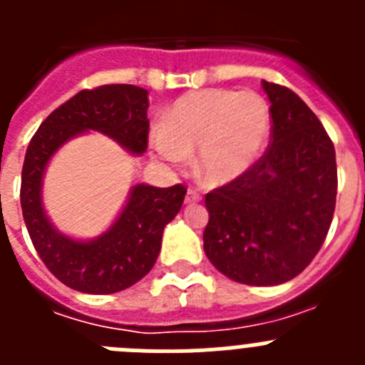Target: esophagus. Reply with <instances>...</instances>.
I'll return each mask as SVG.
<instances>
[{"label":"esophagus","mask_w":365,"mask_h":365,"mask_svg":"<svg viewBox=\"0 0 365 365\" xmlns=\"http://www.w3.org/2000/svg\"><path fill=\"white\" fill-rule=\"evenodd\" d=\"M201 193L197 192V190H188L186 192V197H185V202L186 205H195V202L201 201Z\"/></svg>","instance_id":"obj_1"}]
</instances>
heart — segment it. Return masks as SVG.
<instances>
[{"instance_id":"b5f03b06","label":"heart","mask_w":365,"mask_h":365,"mask_svg":"<svg viewBox=\"0 0 365 365\" xmlns=\"http://www.w3.org/2000/svg\"><path fill=\"white\" fill-rule=\"evenodd\" d=\"M272 130L267 100L254 91L201 89L182 95L151 133L155 153L180 166L197 151V173L206 185H225L259 160Z\"/></svg>"}]
</instances>
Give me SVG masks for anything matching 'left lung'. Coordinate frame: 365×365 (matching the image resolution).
<instances>
[{"label":"left lung","mask_w":365,"mask_h":365,"mask_svg":"<svg viewBox=\"0 0 365 365\" xmlns=\"http://www.w3.org/2000/svg\"><path fill=\"white\" fill-rule=\"evenodd\" d=\"M270 146L247 173L206 193L205 254L227 278L279 285L296 278L324 245L336 205L334 146L289 87L265 82Z\"/></svg>","instance_id":"left-lung-1"}]
</instances>
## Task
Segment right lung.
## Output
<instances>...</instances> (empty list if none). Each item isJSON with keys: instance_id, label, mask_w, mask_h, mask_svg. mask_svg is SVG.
I'll return each mask as SVG.
<instances>
[{"instance_id": "right-lung-1", "label": "right lung", "mask_w": 365, "mask_h": 365, "mask_svg": "<svg viewBox=\"0 0 365 365\" xmlns=\"http://www.w3.org/2000/svg\"><path fill=\"white\" fill-rule=\"evenodd\" d=\"M148 91L130 83L83 89L41 122L25 153L21 212L32 245L63 285L87 294L124 291L153 269L163 232L185 201L182 185L131 186L124 208L95 240H74L54 227L41 201L47 164L66 143L87 131L108 135L131 155L148 148Z\"/></svg>"}]
</instances>
